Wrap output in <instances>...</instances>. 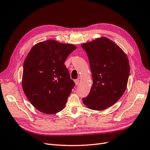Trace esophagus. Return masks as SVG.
<instances>
[{
    "mask_svg": "<svg viewBox=\"0 0 150 150\" xmlns=\"http://www.w3.org/2000/svg\"><path fill=\"white\" fill-rule=\"evenodd\" d=\"M74 81H75V83L76 85H79L80 84V80L79 79L75 80Z\"/></svg>",
    "mask_w": 150,
    "mask_h": 150,
    "instance_id": "obj_1",
    "label": "esophagus"
}]
</instances>
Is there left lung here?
Here are the masks:
<instances>
[{
    "instance_id": "8db88e82",
    "label": "left lung",
    "mask_w": 150,
    "mask_h": 150,
    "mask_svg": "<svg viewBox=\"0 0 150 150\" xmlns=\"http://www.w3.org/2000/svg\"><path fill=\"white\" fill-rule=\"evenodd\" d=\"M81 46L89 59L93 81L83 103L90 109L104 110L117 102L126 90L130 74L129 59L117 44L106 37Z\"/></svg>"
}]
</instances>
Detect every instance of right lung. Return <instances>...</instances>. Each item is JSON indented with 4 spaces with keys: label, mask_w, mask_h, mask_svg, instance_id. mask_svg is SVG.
Here are the masks:
<instances>
[{
    "label": "right lung",
    "mask_w": 150,
    "mask_h": 150,
    "mask_svg": "<svg viewBox=\"0 0 150 150\" xmlns=\"http://www.w3.org/2000/svg\"><path fill=\"white\" fill-rule=\"evenodd\" d=\"M76 47L55 40L38 42L25 60L21 85L26 98L46 114L62 110L75 86L64 62Z\"/></svg>",
    "instance_id": "add662e5"
}]
</instances>
